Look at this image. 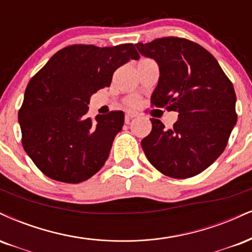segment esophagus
I'll use <instances>...</instances> for the list:
<instances>
[{"label": "esophagus", "mask_w": 252, "mask_h": 252, "mask_svg": "<svg viewBox=\"0 0 252 252\" xmlns=\"http://www.w3.org/2000/svg\"><path fill=\"white\" fill-rule=\"evenodd\" d=\"M135 117H138L137 112H134V111H127L126 112V119L127 120L132 119V118H135Z\"/></svg>", "instance_id": "34e87169"}]
</instances>
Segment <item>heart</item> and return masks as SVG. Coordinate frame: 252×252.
I'll return each instance as SVG.
<instances>
[{
    "label": "heart",
    "instance_id": "b5f03b06",
    "mask_svg": "<svg viewBox=\"0 0 252 252\" xmlns=\"http://www.w3.org/2000/svg\"><path fill=\"white\" fill-rule=\"evenodd\" d=\"M128 101H129V102H131V103H133V102H135V99H133V97H131V99H129V100H128Z\"/></svg>",
    "mask_w": 252,
    "mask_h": 252
}]
</instances>
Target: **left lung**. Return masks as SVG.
I'll return each mask as SVG.
<instances>
[{"instance_id":"left-lung-1","label":"left lung","mask_w":252,"mask_h":252,"mask_svg":"<svg viewBox=\"0 0 252 252\" xmlns=\"http://www.w3.org/2000/svg\"><path fill=\"white\" fill-rule=\"evenodd\" d=\"M135 47L159 66L152 105L179 113L170 129L151 119L152 131L141 140L145 155L165 176H197L223 153L237 123L231 81L208 50L186 38L162 37Z\"/></svg>"}]
</instances>
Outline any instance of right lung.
Segmentation results:
<instances>
[{
  "mask_svg": "<svg viewBox=\"0 0 252 252\" xmlns=\"http://www.w3.org/2000/svg\"><path fill=\"white\" fill-rule=\"evenodd\" d=\"M132 43L115 47L74 44L55 53L31 79L19 123L23 149L38 170L62 183L85 182L105 165L123 111L86 117L92 94L109 87L113 73L139 60Z\"/></svg>",
  "mask_w": 252,
  "mask_h": 252,
  "instance_id": "1",
  "label": "right lung"
}]
</instances>
